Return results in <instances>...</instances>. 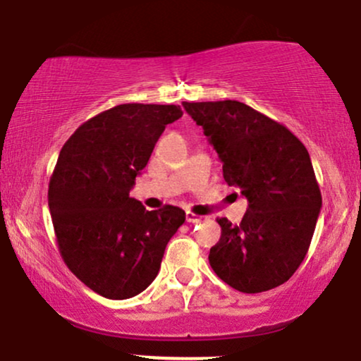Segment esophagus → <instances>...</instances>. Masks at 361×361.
Instances as JSON below:
<instances>
[{"mask_svg":"<svg viewBox=\"0 0 361 361\" xmlns=\"http://www.w3.org/2000/svg\"><path fill=\"white\" fill-rule=\"evenodd\" d=\"M185 221H188V223H194V224L201 223V221H202V216H197V214L189 213V211H188V213H185Z\"/></svg>","mask_w":361,"mask_h":361,"instance_id":"esophagus-1","label":"esophagus"}]
</instances>
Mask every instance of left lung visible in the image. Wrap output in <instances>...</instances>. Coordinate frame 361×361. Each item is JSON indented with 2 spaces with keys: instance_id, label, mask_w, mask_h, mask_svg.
<instances>
[{
  "instance_id": "left-lung-1",
  "label": "left lung",
  "mask_w": 361,
  "mask_h": 361,
  "mask_svg": "<svg viewBox=\"0 0 361 361\" xmlns=\"http://www.w3.org/2000/svg\"><path fill=\"white\" fill-rule=\"evenodd\" d=\"M223 162L228 185L248 199L238 226L219 218L213 270L245 294L282 286L306 257L321 190L306 147L281 123L240 101L182 103Z\"/></svg>"
}]
</instances>
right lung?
I'll return each mask as SVG.
<instances>
[{"label":"right lung","mask_w":361,"mask_h":361,"mask_svg":"<svg viewBox=\"0 0 361 361\" xmlns=\"http://www.w3.org/2000/svg\"><path fill=\"white\" fill-rule=\"evenodd\" d=\"M176 104H120L74 131L49 184L59 252L69 270L108 299H130L154 282L165 247L185 221L180 207L147 211L130 197Z\"/></svg>","instance_id":"obj_1"}]
</instances>
